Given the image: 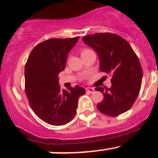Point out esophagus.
<instances>
[{
	"label": "esophagus",
	"instance_id": "34e87169",
	"mask_svg": "<svg viewBox=\"0 0 158 158\" xmlns=\"http://www.w3.org/2000/svg\"><path fill=\"white\" fill-rule=\"evenodd\" d=\"M94 91H95L94 89L91 88V87H88V88H86V92H87V93H93Z\"/></svg>",
	"mask_w": 158,
	"mask_h": 158
}]
</instances>
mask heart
<instances>
[{
  "label": "heart",
  "instance_id": "obj_1",
  "mask_svg": "<svg viewBox=\"0 0 158 158\" xmlns=\"http://www.w3.org/2000/svg\"><path fill=\"white\" fill-rule=\"evenodd\" d=\"M89 52H92V51H91V50H89V49H83L82 51V52H81V56H82V55H83V54H85V53Z\"/></svg>",
  "mask_w": 158,
  "mask_h": 158
}]
</instances>
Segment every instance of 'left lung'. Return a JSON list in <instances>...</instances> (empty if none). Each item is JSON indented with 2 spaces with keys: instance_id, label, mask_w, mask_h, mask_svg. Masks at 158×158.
Returning <instances> with one entry per match:
<instances>
[{
  "instance_id": "obj_1",
  "label": "left lung",
  "mask_w": 158,
  "mask_h": 158,
  "mask_svg": "<svg viewBox=\"0 0 158 158\" xmlns=\"http://www.w3.org/2000/svg\"><path fill=\"white\" fill-rule=\"evenodd\" d=\"M82 39L97 53L100 71L112 76L110 88H96L103 95L97 109L110 116L129 110L138 96L143 77L140 61L132 47L124 38L113 33H97Z\"/></svg>"
}]
</instances>
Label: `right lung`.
Segmentation results:
<instances>
[{"instance_id":"1","label":"right lung","mask_w":158,"mask_h":158,"mask_svg":"<svg viewBox=\"0 0 158 158\" xmlns=\"http://www.w3.org/2000/svg\"><path fill=\"white\" fill-rule=\"evenodd\" d=\"M79 38L44 41L33 48L26 62L25 93L29 104L41 120L51 125L62 126L71 121L79 96L85 93L79 85L61 89L58 76L65 69L69 52Z\"/></svg>"}]
</instances>
